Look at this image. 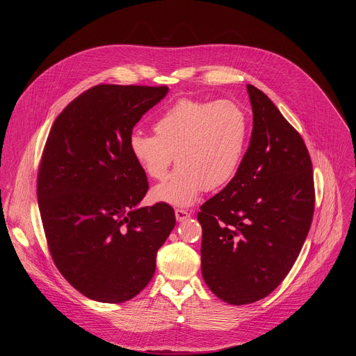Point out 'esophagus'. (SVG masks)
I'll use <instances>...</instances> for the list:
<instances>
[{
  "label": "esophagus",
  "mask_w": 356,
  "mask_h": 356,
  "mask_svg": "<svg viewBox=\"0 0 356 356\" xmlns=\"http://www.w3.org/2000/svg\"><path fill=\"white\" fill-rule=\"evenodd\" d=\"M175 216H176V220L179 222H183V221H186L190 217V213H187L186 210H176Z\"/></svg>",
  "instance_id": "34e87169"
}]
</instances>
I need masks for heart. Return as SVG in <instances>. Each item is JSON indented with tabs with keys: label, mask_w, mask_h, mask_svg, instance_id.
Listing matches in <instances>:
<instances>
[{
	"label": "heart",
	"mask_w": 356,
	"mask_h": 356,
	"mask_svg": "<svg viewBox=\"0 0 356 356\" xmlns=\"http://www.w3.org/2000/svg\"><path fill=\"white\" fill-rule=\"evenodd\" d=\"M155 134L134 131L129 152L150 179L166 176L173 159L176 170L150 191L154 201L188 207L200 194L227 184L236 173L249 136L246 113L234 101L181 98L155 122Z\"/></svg>",
	"instance_id": "1"
}]
</instances>
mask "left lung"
I'll list each match as a JSON object with an SVG mask.
<instances>
[{
    "mask_svg": "<svg viewBox=\"0 0 356 356\" xmlns=\"http://www.w3.org/2000/svg\"><path fill=\"white\" fill-rule=\"evenodd\" d=\"M249 146L232 180L201 206V273L221 300L242 306L287 276L310 231L314 180L309 150L270 98L246 84Z\"/></svg>",
    "mask_w": 356,
    "mask_h": 356,
    "instance_id": "obj_1",
    "label": "left lung"
}]
</instances>
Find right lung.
<instances>
[{"mask_svg":"<svg viewBox=\"0 0 356 356\" xmlns=\"http://www.w3.org/2000/svg\"><path fill=\"white\" fill-rule=\"evenodd\" d=\"M168 92L99 84L73 99L49 132L38 175L44 235L59 272L91 300L124 302L143 290L176 225L165 202L138 206L147 180L128 145Z\"/></svg>","mask_w":356,"mask_h":356,"instance_id":"add662e5","label":"right lung"}]
</instances>
